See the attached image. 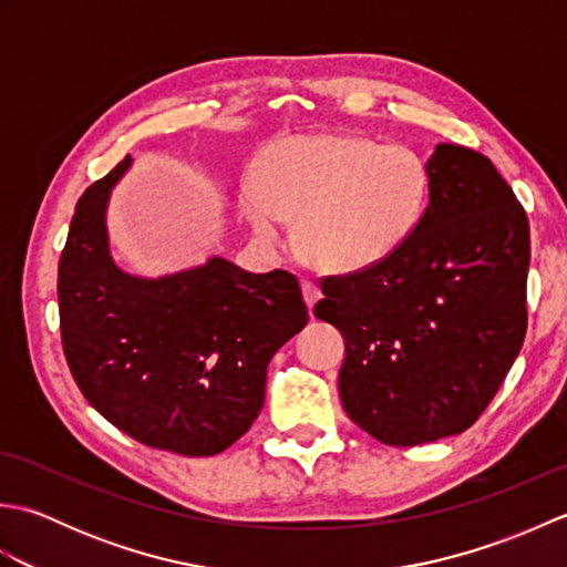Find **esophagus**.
Here are the masks:
<instances>
[{
  "label": "esophagus",
  "instance_id": "obj_1",
  "mask_svg": "<svg viewBox=\"0 0 567 567\" xmlns=\"http://www.w3.org/2000/svg\"><path fill=\"white\" fill-rule=\"evenodd\" d=\"M302 295H305V302H307L309 311L315 309V305L321 299V290H319V287H317L315 282H309V280L302 282Z\"/></svg>",
  "mask_w": 567,
  "mask_h": 567
}]
</instances>
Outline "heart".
Instances as JSON below:
<instances>
[{
  "label": "heart",
  "mask_w": 567,
  "mask_h": 567,
  "mask_svg": "<svg viewBox=\"0 0 567 567\" xmlns=\"http://www.w3.org/2000/svg\"><path fill=\"white\" fill-rule=\"evenodd\" d=\"M426 161L406 146L355 134L290 136L262 151L240 187V212L265 244H282L297 219V248L317 268L360 275L400 252L429 209Z\"/></svg>",
  "instance_id": "b5f03b06"
}]
</instances>
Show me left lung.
<instances>
[{
  "label": "left lung",
  "instance_id": "obj_1",
  "mask_svg": "<svg viewBox=\"0 0 567 567\" xmlns=\"http://www.w3.org/2000/svg\"><path fill=\"white\" fill-rule=\"evenodd\" d=\"M412 240L360 275L327 277L315 307L343 333L346 414L388 445L463 433L526 333L528 219L487 155L439 143Z\"/></svg>",
  "mask_w": 567,
  "mask_h": 567
}]
</instances>
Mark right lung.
I'll return each instance as SVG.
<instances>
[{"mask_svg": "<svg viewBox=\"0 0 567 567\" xmlns=\"http://www.w3.org/2000/svg\"><path fill=\"white\" fill-rule=\"evenodd\" d=\"M134 161L87 187L58 265L60 333L72 378L97 412L151 449L216 455L265 402L270 358L309 311L297 277L252 275L221 256L146 277L110 248L112 189Z\"/></svg>", "mask_w": 567, "mask_h": 567, "instance_id": "obj_1", "label": "right lung"}]
</instances>
